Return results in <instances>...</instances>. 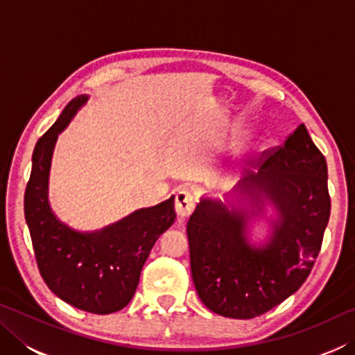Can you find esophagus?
Here are the masks:
<instances>
[{
	"instance_id": "1",
	"label": "esophagus",
	"mask_w": 355,
	"mask_h": 355,
	"mask_svg": "<svg viewBox=\"0 0 355 355\" xmlns=\"http://www.w3.org/2000/svg\"><path fill=\"white\" fill-rule=\"evenodd\" d=\"M192 209H194V197H192L191 192L188 189L178 191L175 197V211L178 218H188Z\"/></svg>"
}]
</instances>
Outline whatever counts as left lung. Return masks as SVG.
<instances>
[{
    "label": "left lung",
    "instance_id": "1",
    "mask_svg": "<svg viewBox=\"0 0 355 355\" xmlns=\"http://www.w3.org/2000/svg\"><path fill=\"white\" fill-rule=\"evenodd\" d=\"M233 200L202 197L188 220L191 274L207 307L235 320L266 313L307 280L330 216L327 163L300 123L285 146L268 152ZM271 202L268 241L252 246L248 222Z\"/></svg>",
    "mask_w": 355,
    "mask_h": 355
}]
</instances>
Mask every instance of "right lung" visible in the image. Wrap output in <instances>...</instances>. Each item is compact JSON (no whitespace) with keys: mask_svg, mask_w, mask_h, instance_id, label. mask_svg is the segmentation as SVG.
Returning a JSON list of instances; mask_svg holds the SVG:
<instances>
[{"mask_svg":"<svg viewBox=\"0 0 355 355\" xmlns=\"http://www.w3.org/2000/svg\"><path fill=\"white\" fill-rule=\"evenodd\" d=\"M87 98L78 95L71 100L35 144L25 192V218L39 271L48 288L71 307L110 315L133 299L150 250L175 220V197L136 209L95 232H78L58 219L48 200L53 150L59 133Z\"/></svg>","mask_w":355,"mask_h":355,"instance_id":"add662e5","label":"right lung"}]
</instances>
